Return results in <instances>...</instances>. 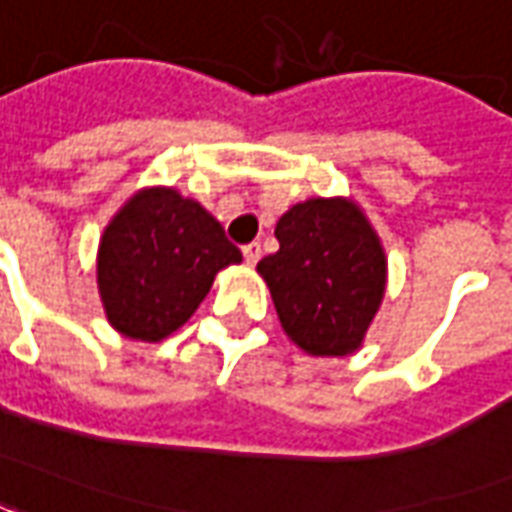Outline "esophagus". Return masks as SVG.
I'll return each mask as SVG.
<instances>
[{
  "instance_id": "1",
  "label": "esophagus",
  "mask_w": 512,
  "mask_h": 512,
  "mask_svg": "<svg viewBox=\"0 0 512 512\" xmlns=\"http://www.w3.org/2000/svg\"><path fill=\"white\" fill-rule=\"evenodd\" d=\"M244 260H246V266H255L257 260H260V244H246Z\"/></svg>"
}]
</instances>
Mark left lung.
I'll list each match as a JSON object with an SVG mask.
<instances>
[{"label":"left lung","instance_id":"1","mask_svg":"<svg viewBox=\"0 0 512 512\" xmlns=\"http://www.w3.org/2000/svg\"><path fill=\"white\" fill-rule=\"evenodd\" d=\"M279 249L257 263L290 343L310 356L362 348L386 293V252L351 197H310L279 216Z\"/></svg>","mask_w":512,"mask_h":512}]
</instances>
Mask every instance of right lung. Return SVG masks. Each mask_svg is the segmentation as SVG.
Here are the masks:
<instances>
[{
  "label": "right lung",
  "instance_id": "right-lung-1",
  "mask_svg": "<svg viewBox=\"0 0 512 512\" xmlns=\"http://www.w3.org/2000/svg\"><path fill=\"white\" fill-rule=\"evenodd\" d=\"M235 263L238 246L200 202L172 186H145L120 205L98 241L95 279L106 321L128 340L161 343Z\"/></svg>",
  "mask_w": 512,
  "mask_h": 512
}]
</instances>
